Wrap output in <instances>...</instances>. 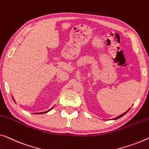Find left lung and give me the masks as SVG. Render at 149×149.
<instances>
[{
  "mask_svg": "<svg viewBox=\"0 0 149 149\" xmlns=\"http://www.w3.org/2000/svg\"><path fill=\"white\" fill-rule=\"evenodd\" d=\"M129 110L130 109H129V110H128V111H127V112H125V113H123V114H120V116H117V117H116L115 118H114V120H116V119H118V118H120L121 117V116H124L125 115V114H126V113H127V112L128 111H129Z\"/></svg>",
  "mask_w": 149,
  "mask_h": 149,
  "instance_id": "1",
  "label": "left lung"
}]
</instances>
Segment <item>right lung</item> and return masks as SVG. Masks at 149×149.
I'll return each instance as SVG.
<instances>
[{"label": "right lung", "instance_id": "add662e5", "mask_svg": "<svg viewBox=\"0 0 149 149\" xmlns=\"http://www.w3.org/2000/svg\"><path fill=\"white\" fill-rule=\"evenodd\" d=\"M52 109H51L50 110H49V111H45V112H42V113H37V114H43V113H47V112H49V111H51Z\"/></svg>", "mask_w": 149, "mask_h": 149}]
</instances>
